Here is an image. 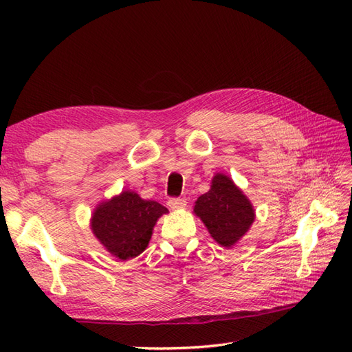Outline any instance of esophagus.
Segmentation results:
<instances>
[{
  "mask_svg": "<svg viewBox=\"0 0 352 352\" xmlns=\"http://www.w3.org/2000/svg\"><path fill=\"white\" fill-rule=\"evenodd\" d=\"M168 206L172 210H182V208L186 207V201L182 198H170L168 201Z\"/></svg>",
  "mask_w": 352,
  "mask_h": 352,
  "instance_id": "1",
  "label": "esophagus"
}]
</instances>
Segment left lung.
<instances>
[{"mask_svg": "<svg viewBox=\"0 0 352 352\" xmlns=\"http://www.w3.org/2000/svg\"><path fill=\"white\" fill-rule=\"evenodd\" d=\"M193 213L223 248H231L241 241L256 219V210L248 197L222 172H216L210 189L195 201Z\"/></svg>", "mask_w": 352, "mask_h": 352, "instance_id": "1", "label": "left lung"}]
</instances>
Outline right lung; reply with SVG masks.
I'll list each match as a JSON object with an SVG mask.
<instances>
[{
	"label": "right lung",
	"mask_w": 352,
	"mask_h": 352,
	"mask_svg": "<svg viewBox=\"0 0 352 352\" xmlns=\"http://www.w3.org/2000/svg\"><path fill=\"white\" fill-rule=\"evenodd\" d=\"M166 207L140 198L134 190L101 201L91 216V230L104 250L118 260H131L146 250L154 226Z\"/></svg>",
	"instance_id": "obj_1"
}]
</instances>
